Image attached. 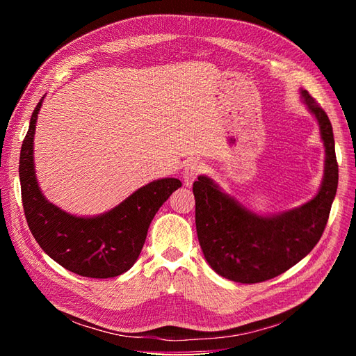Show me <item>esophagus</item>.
<instances>
[{"label":"esophagus","mask_w":356,"mask_h":356,"mask_svg":"<svg viewBox=\"0 0 356 356\" xmlns=\"http://www.w3.org/2000/svg\"><path fill=\"white\" fill-rule=\"evenodd\" d=\"M203 170V165L200 163L199 160H190L184 166V172H182V178H184V184L187 187H190L195 179L197 178V175Z\"/></svg>","instance_id":"obj_1"}]
</instances>
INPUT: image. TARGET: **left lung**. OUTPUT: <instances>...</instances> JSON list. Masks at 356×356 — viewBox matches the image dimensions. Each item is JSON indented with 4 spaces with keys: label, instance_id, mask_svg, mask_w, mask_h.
Segmentation results:
<instances>
[{
    "label": "left lung",
    "instance_id": "1",
    "mask_svg": "<svg viewBox=\"0 0 356 356\" xmlns=\"http://www.w3.org/2000/svg\"><path fill=\"white\" fill-rule=\"evenodd\" d=\"M300 95L316 118L325 147L324 178L314 199L285 212L258 215L207 175L193 184L203 255L212 270L230 281L257 284L286 272L314 250L324 233L339 184L332 126L307 90H300Z\"/></svg>",
    "mask_w": 356,
    "mask_h": 356
}]
</instances>
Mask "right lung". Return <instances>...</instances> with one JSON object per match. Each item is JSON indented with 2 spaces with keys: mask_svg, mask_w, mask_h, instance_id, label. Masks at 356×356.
<instances>
[{
  "mask_svg": "<svg viewBox=\"0 0 356 356\" xmlns=\"http://www.w3.org/2000/svg\"><path fill=\"white\" fill-rule=\"evenodd\" d=\"M42 99L31 115L19 160L22 202L29 230L41 250L67 270L86 277L106 279L127 272L141 254L156 212L177 178H161L138 188L108 212L77 217L50 203L41 193L34 166V135Z\"/></svg>",
  "mask_w": 356,
  "mask_h": 356,
  "instance_id": "1",
  "label": "right lung"
}]
</instances>
